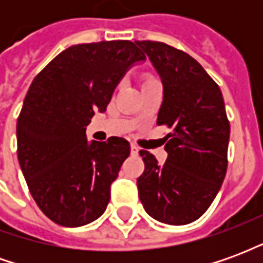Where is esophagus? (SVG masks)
<instances>
[{"mask_svg": "<svg viewBox=\"0 0 263 263\" xmlns=\"http://www.w3.org/2000/svg\"><path fill=\"white\" fill-rule=\"evenodd\" d=\"M131 154L132 155H138V154H139V148H138L135 143H131Z\"/></svg>", "mask_w": 263, "mask_h": 263, "instance_id": "esophagus-1", "label": "esophagus"}]
</instances>
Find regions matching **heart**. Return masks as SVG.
<instances>
[{"label":"heart","mask_w":263,"mask_h":263,"mask_svg":"<svg viewBox=\"0 0 263 263\" xmlns=\"http://www.w3.org/2000/svg\"><path fill=\"white\" fill-rule=\"evenodd\" d=\"M151 81H156V79H154L152 76H149V74L143 76V83H142V84H145V83H151Z\"/></svg>","instance_id":"heart-1"}]
</instances>
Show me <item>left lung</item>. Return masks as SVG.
<instances>
[{
	"label": "left lung",
	"instance_id": "obj_1",
	"mask_svg": "<svg viewBox=\"0 0 263 263\" xmlns=\"http://www.w3.org/2000/svg\"><path fill=\"white\" fill-rule=\"evenodd\" d=\"M163 84L158 125L172 129L163 138L167 159L159 165L141 151L145 171L138 177L143 209L152 218L184 226L205 213L227 173L230 122L220 87L197 60L162 42L135 41Z\"/></svg>",
	"mask_w": 263,
	"mask_h": 263
}]
</instances>
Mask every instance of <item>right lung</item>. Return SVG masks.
Listing matches in <instances>:
<instances>
[{"instance_id": "add662e5", "label": "right lung", "mask_w": 263, "mask_h": 263, "mask_svg": "<svg viewBox=\"0 0 263 263\" xmlns=\"http://www.w3.org/2000/svg\"><path fill=\"white\" fill-rule=\"evenodd\" d=\"M145 54L129 41L70 46L33 79L16 121L18 160L37 207L63 227L97 220L109 201L111 183L129 156V142L86 137L115 87Z\"/></svg>"}]
</instances>
